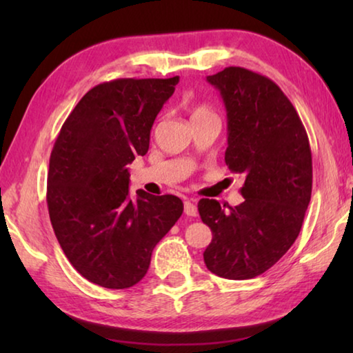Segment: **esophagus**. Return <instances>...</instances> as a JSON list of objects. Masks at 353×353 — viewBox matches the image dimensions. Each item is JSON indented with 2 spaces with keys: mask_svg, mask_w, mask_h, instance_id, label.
<instances>
[{
  "mask_svg": "<svg viewBox=\"0 0 353 353\" xmlns=\"http://www.w3.org/2000/svg\"><path fill=\"white\" fill-rule=\"evenodd\" d=\"M183 210L187 216H196V214H198V207H196L191 201L183 202Z\"/></svg>",
  "mask_w": 353,
  "mask_h": 353,
  "instance_id": "1",
  "label": "esophagus"
}]
</instances>
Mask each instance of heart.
I'll return each instance as SVG.
<instances>
[{
	"label": "heart",
	"mask_w": 353,
	"mask_h": 353,
	"mask_svg": "<svg viewBox=\"0 0 353 353\" xmlns=\"http://www.w3.org/2000/svg\"><path fill=\"white\" fill-rule=\"evenodd\" d=\"M208 115H214V113L208 109L207 105L199 104V105L193 107V110H191V121H193V119H198V118L208 117Z\"/></svg>",
	"instance_id": "heart-1"
}]
</instances>
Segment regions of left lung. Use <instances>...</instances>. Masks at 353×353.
<instances>
[{
    "label": "left lung",
    "instance_id": "left-lung-1",
    "mask_svg": "<svg viewBox=\"0 0 353 353\" xmlns=\"http://www.w3.org/2000/svg\"><path fill=\"white\" fill-rule=\"evenodd\" d=\"M227 112L225 165L244 179L240 205L201 199L213 238L208 271L230 280L260 276L282 259L301 232L312 198L307 130L276 82L241 67L207 76Z\"/></svg>",
    "mask_w": 353,
    "mask_h": 353
}]
</instances>
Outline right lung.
<instances>
[{"label": "right lung", "instance_id": "add662e5", "mask_svg": "<svg viewBox=\"0 0 353 353\" xmlns=\"http://www.w3.org/2000/svg\"><path fill=\"white\" fill-rule=\"evenodd\" d=\"M170 79H115L83 94L50 157L46 202L74 270L109 290L145 277L152 250L183 212L177 196L129 193V163L149 149L155 117L174 93Z\"/></svg>", "mask_w": 353, "mask_h": 353}]
</instances>
